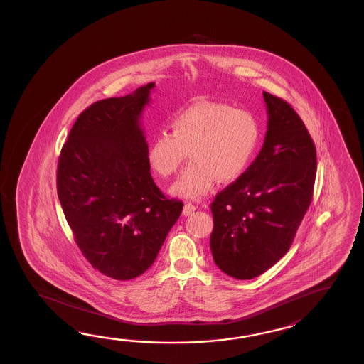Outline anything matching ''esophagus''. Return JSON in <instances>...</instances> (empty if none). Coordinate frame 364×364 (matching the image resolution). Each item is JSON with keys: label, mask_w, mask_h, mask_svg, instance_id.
Masks as SVG:
<instances>
[{"label": "esophagus", "mask_w": 364, "mask_h": 364, "mask_svg": "<svg viewBox=\"0 0 364 364\" xmlns=\"http://www.w3.org/2000/svg\"><path fill=\"white\" fill-rule=\"evenodd\" d=\"M195 209H196V207H195L193 204H191V203H186L182 213H183L185 216H190V215H193V212H195Z\"/></svg>", "instance_id": "obj_1"}]
</instances>
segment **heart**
<instances>
[{
	"mask_svg": "<svg viewBox=\"0 0 364 364\" xmlns=\"http://www.w3.org/2000/svg\"><path fill=\"white\" fill-rule=\"evenodd\" d=\"M260 138L256 117L218 101L200 100L182 109L171 132L156 134L148 146L151 169L163 178L178 171L188 151L193 160L171 186V193L198 200L223 183L240 178L255 154Z\"/></svg>",
	"mask_w": 364,
	"mask_h": 364,
	"instance_id": "1",
	"label": "heart"
}]
</instances>
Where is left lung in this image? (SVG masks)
<instances>
[{"label":"left lung","instance_id":"8db88e82","mask_svg":"<svg viewBox=\"0 0 364 364\" xmlns=\"http://www.w3.org/2000/svg\"><path fill=\"white\" fill-rule=\"evenodd\" d=\"M263 96L268 113L263 148L210 204L213 260L238 279H255L287 254L316 178V148L301 117L287 101Z\"/></svg>","mask_w":364,"mask_h":364}]
</instances>
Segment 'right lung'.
I'll return each instance as SVG.
<instances>
[{
  "instance_id": "1",
  "label": "right lung",
  "mask_w": 364,
  "mask_h": 364,
  "mask_svg": "<svg viewBox=\"0 0 364 364\" xmlns=\"http://www.w3.org/2000/svg\"><path fill=\"white\" fill-rule=\"evenodd\" d=\"M154 87L93 102L58 159L57 193L77 247L95 269L119 281L154 264L183 208L149 173L139 119Z\"/></svg>"
}]
</instances>
